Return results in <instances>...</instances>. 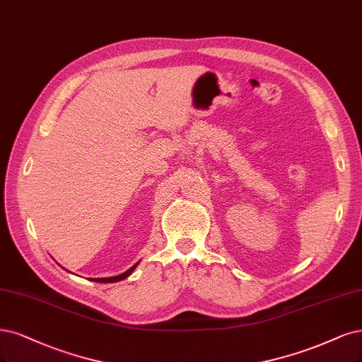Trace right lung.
Returning a JSON list of instances; mask_svg holds the SVG:
<instances>
[{"instance_id":"right-lung-1","label":"right lung","mask_w":362,"mask_h":362,"mask_svg":"<svg viewBox=\"0 0 362 362\" xmlns=\"http://www.w3.org/2000/svg\"><path fill=\"white\" fill-rule=\"evenodd\" d=\"M139 265V262L138 264H134L130 269H127L126 272H122V274H119V276H115V277H103V279H93L94 281H97V283H115V281H121V280H124V279H127L130 274L134 271V268Z\"/></svg>"}]
</instances>
